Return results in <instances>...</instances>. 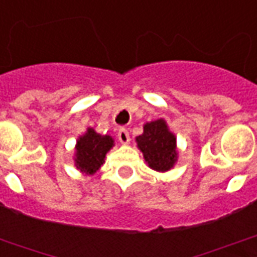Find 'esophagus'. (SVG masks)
Returning <instances> with one entry per match:
<instances>
[{
  "mask_svg": "<svg viewBox=\"0 0 257 257\" xmlns=\"http://www.w3.org/2000/svg\"><path fill=\"white\" fill-rule=\"evenodd\" d=\"M118 140H120V143H122V144H128L129 140H131L129 132L125 128L118 129Z\"/></svg>",
  "mask_w": 257,
  "mask_h": 257,
  "instance_id": "1",
  "label": "esophagus"
}]
</instances>
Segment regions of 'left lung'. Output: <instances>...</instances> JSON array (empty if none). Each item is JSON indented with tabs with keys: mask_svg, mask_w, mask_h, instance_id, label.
<instances>
[{
	"mask_svg": "<svg viewBox=\"0 0 257 257\" xmlns=\"http://www.w3.org/2000/svg\"><path fill=\"white\" fill-rule=\"evenodd\" d=\"M136 142L148 166L156 171H168L176 162V139L164 120L144 125V133Z\"/></svg>",
	"mask_w": 257,
	"mask_h": 257,
	"instance_id": "1",
	"label": "left lung"
}]
</instances>
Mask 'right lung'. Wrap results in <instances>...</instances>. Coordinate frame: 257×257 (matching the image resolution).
I'll return each instance as SVG.
<instances>
[{
    "instance_id": "add662e5",
    "label": "right lung",
    "mask_w": 257,
    "mask_h": 257,
    "mask_svg": "<svg viewBox=\"0 0 257 257\" xmlns=\"http://www.w3.org/2000/svg\"><path fill=\"white\" fill-rule=\"evenodd\" d=\"M111 147L113 139L110 136H102L91 128L87 129V133L79 137L76 143L75 166L82 172L91 175L102 166L105 155Z\"/></svg>"
}]
</instances>
